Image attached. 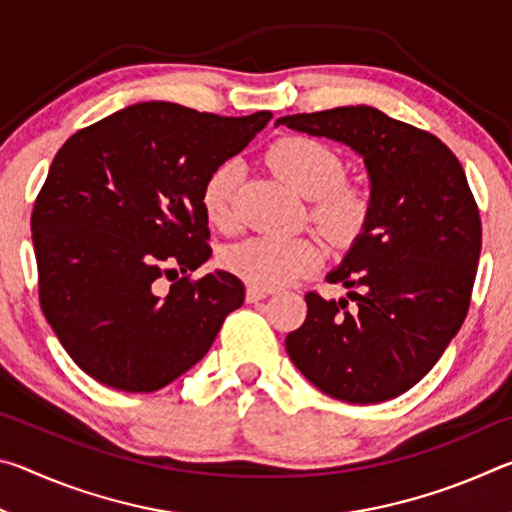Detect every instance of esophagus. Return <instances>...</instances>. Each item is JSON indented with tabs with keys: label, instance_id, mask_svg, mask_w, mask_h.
Listing matches in <instances>:
<instances>
[{
	"label": "esophagus",
	"instance_id": "esophagus-1",
	"mask_svg": "<svg viewBox=\"0 0 512 512\" xmlns=\"http://www.w3.org/2000/svg\"><path fill=\"white\" fill-rule=\"evenodd\" d=\"M268 289H264V287H255V284H248V289H246V300L248 302H259V300H264L266 296H268Z\"/></svg>",
	"mask_w": 512,
	"mask_h": 512
}]
</instances>
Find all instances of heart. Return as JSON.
I'll use <instances>...</instances> for the list:
<instances>
[{
	"label": "heart",
	"instance_id": "heart-1",
	"mask_svg": "<svg viewBox=\"0 0 512 512\" xmlns=\"http://www.w3.org/2000/svg\"><path fill=\"white\" fill-rule=\"evenodd\" d=\"M268 164L296 189L311 198L309 216L325 239L348 246L357 239L372 212L370 194L357 183L343 180L345 164L332 146L309 135H287L271 144ZM239 167L223 162L203 185V210L219 230L235 225V189ZM228 271L255 287H282L316 271L323 250L309 237H250L223 255Z\"/></svg>",
	"mask_w": 512,
	"mask_h": 512
}]
</instances>
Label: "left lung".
Instances as JSON below:
<instances>
[{
  "label": "left lung",
  "instance_id": "8db88e82",
  "mask_svg": "<svg viewBox=\"0 0 512 512\" xmlns=\"http://www.w3.org/2000/svg\"><path fill=\"white\" fill-rule=\"evenodd\" d=\"M363 155L372 212L329 284L309 291L307 318L287 336L296 368L329 397L377 404L409 391L443 357L470 309L481 255L479 207L447 146L370 106L277 119Z\"/></svg>",
  "mask_w": 512,
  "mask_h": 512
}]
</instances>
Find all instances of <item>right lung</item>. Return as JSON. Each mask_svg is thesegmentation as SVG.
<instances>
[{"label": "right lung", "mask_w": 512, "mask_h": 512, "mask_svg": "<svg viewBox=\"0 0 512 512\" xmlns=\"http://www.w3.org/2000/svg\"><path fill=\"white\" fill-rule=\"evenodd\" d=\"M135 103L60 146L31 212L38 296L76 366L126 393L160 391L201 361L244 282L216 271L210 173L271 121ZM170 282L163 287V280Z\"/></svg>", "instance_id": "1"}]
</instances>
